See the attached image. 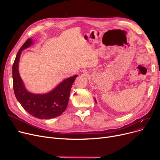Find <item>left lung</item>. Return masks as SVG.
Masks as SVG:
<instances>
[{
	"label": "left lung",
	"instance_id": "obj_1",
	"mask_svg": "<svg viewBox=\"0 0 160 160\" xmlns=\"http://www.w3.org/2000/svg\"><path fill=\"white\" fill-rule=\"evenodd\" d=\"M95 98V102L97 103V100H96V98Z\"/></svg>",
	"mask_w": 160,
	"mask_h": 160
}]
</instances>
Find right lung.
<instances>
[{
	"mask_svg": "<svg viewBox=\"0 0 160 160\" xmlns=\"http://www.w3.org/2000/svg\"><path fill=\"white\" fill-rule=\"evenodd\" d=\"M33 44V39L29 38L16 55L12 67L14 93L22 107L36 118L41 119L55 118L62 115L65 110L68 104L72 85L78 75L63 80L52 91L46 93L36 94L28 91L20 77L19 63L22 50Z\"/></svg>",
	"mask_w": 160,
	"mask_h": 160,
	"instance_id": "right-lung-1",
	"label": "right lung"
}]
</instances>
